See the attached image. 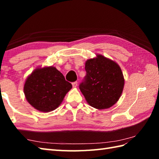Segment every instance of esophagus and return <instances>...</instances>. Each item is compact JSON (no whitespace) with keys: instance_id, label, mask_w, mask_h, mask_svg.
I'll list each match as a JSON object with an SVG mask.
<instances>
[{"instance_id":"1","label":"esophagus","mask_w":159,"mask_h":159,"mask_svg":"<svg viewBox=\"0 0 159 159\" xmlns=\"http://www.w3.org/2000/svg\"><path fill=\"white\" fill-rule=\"evenodd\" d=\"M77 85H78V82L77 81H75V82L72 83V87H76Z\"/></svg>"}]
</instances>
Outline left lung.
Listing matches in <instances>:
<instances>
[{"label":"left lung","instance_id":"8db88e82","mask_svg":"<svg viewBox=\"0 0 159 159\" xmlns=\"http://www.w3.org/2000/svg\"><path fill=\"white\" fill-rule=\"evenodd\" d=\"M87 74L80 84V92L89 105L97 109H109L122 93L124 78L120 66L102 55L85 62Z\"/></svg>","mask_w":159,"mask_h":159}]
</instances>
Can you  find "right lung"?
Returning <instances> with one entry per match:
<instances>
[{"label":"right lung","mask_w":159,"mask_h":159,"mask_svg":"<svg viewBox=\"0 0 159 159\" xmlns=\"http://www.w3.org/2000/svg\"><path fill=\"white\" fill-rule=\"evenodd\" d=\"M72 85L55 67H37L26 78L24 93L35 109L50 112L58 107Z\"/></svg>","instance_id":"1"}]
</instances>
